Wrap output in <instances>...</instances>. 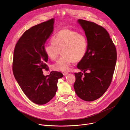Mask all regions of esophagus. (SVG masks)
I'll return each instance as SVG.
<instances>
[{
    "label": "esophagus",
    "mask_w": 130,
    "mask_h": 130,
    "mask_svg": "<svg viewBox=\"0 0 130 130\" xmlns=\"http://www.w3.org/2000/svg\"><path fill=\"white\" fill-rule=\"evenodd\" d=\"M67 75H69V73H63V75L64 76H67Z\"/></svg>",
    "instance_id": "1"
}]
</instances>
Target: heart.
<instances>
[{"mask_svg":"<svg viewBox=\"0 0 130 130\" xmlns=\"http://www.w3.org/2000/svg\"><path fill=\"white\" fill-rule=\"evenodd\" d=\"M52 43L44 46V51L48 58L55 60L60 51L63 56L53 65L52 68L55 71H69L74 61H80L86 53L87 41L85 36L70 29L59 31L53 37Z\"/></svg>","mask_w":130,"mask_h":130,"instance_id":"obj_1","label":"heart"}]
</instances>
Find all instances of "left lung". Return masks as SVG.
<instances>
[{
	"label": "left lung",
	"mask_w": 130,
	"mask_h": 130,
	"mask_svg": "<svg viewBox=\"0 0 130 130\" xmlns=\"http://www.w3.org/2000/svg\"><path fill=\"white\" fill-rule=\"evenodd\" d=\"M77 23L85 32L87 47L77 66L84 74L75 73L74 88L80 99L91 102L101 98L110 86L117 63V51L103 27L83 19H78Z\"/></svg>",
	"instance_id": "1"
}]
</instances>
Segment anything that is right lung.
Returning <instances> with one entry per match:
<instances>
[{"label": "right lung", "instance_id": "obj_1", "mask_svg": "<svg viewBox=\"0 0 130 130\" xmlns=\"http://www.w3.org/2000/svg\"><path fill=\"white\" fill-rule=\"evenodd\" d=\"M54 18L26 30L17 42L13 52L12 71L21 89L33 103L46 104L55 95L58 79L62 73L52 71L45 76L48 57L44 51L46 40L54 29Z\"/></svg>", "mask_w": 130, "mask_h": 130}]
</instances>
